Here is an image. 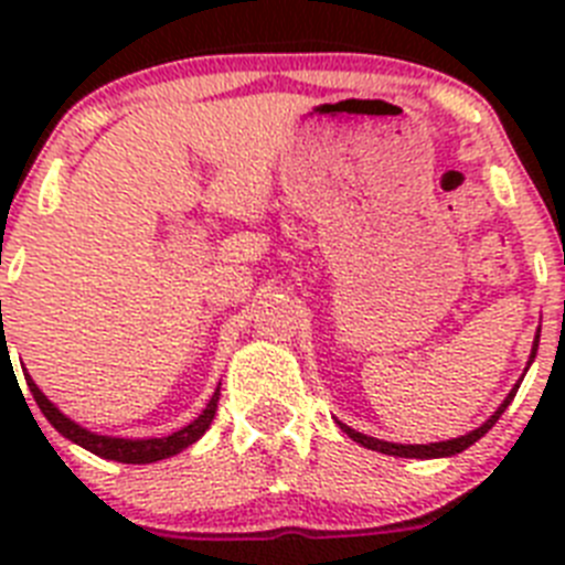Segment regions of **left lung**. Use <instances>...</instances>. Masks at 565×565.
<instances>
[{
	"mask_svg": "<svg viewBox=\"0 0 565 565\" xmlns=\"http://www.w3.org/2000/svg\"><path fill=\"white\" fill-rule=\"evenodd\" d=\"M537 342H541V328H537L535 342H532V353H529L526 371H529V364L535 362V356H537ZM523 376H526V373H523ZM523 376H521V382H523ZM521 382H518L515 387L509 391V396L503 398L501 407H498V411L492 413V416H489L487 422L481 424V427H476V430H469L467 436L450 438V441H436V444H393V441H382V438L364 436V433L353 430V427H348V424H342V422H337V424H339V427H342L344 433H348V438H353V441L362 444V447H367V450L384 452V456H396V458H450V456H456V452H463V450H467V447H472V444H476L478 438H483L489 430H492V427H495V422H498V418H501V413L507 411L509 402L515 398V393H518V387H521Z\"/></svg>",
	"mask_w": 565,
	"mask_h": 565,
	"instance_id": "obj_1",
	"label": "left lung"
}]
</instances>
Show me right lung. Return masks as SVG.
Listing matches in <instances>:
<instances>
[{
    "label": "right lung",
    "mask_w": 565,
    "mask_h": 565,
    "mask_svg": "<svg viewBox=\"0 0 565 565\" xmlns=\"http://www.w3.org/2000/svg\"><path fill=\"white\" fill-rule=\"evenodd\" d=\"M24 379H28V387H30V393H33V398H36L39 411L44 413V418H47V422L53 424V427H56L64 438H70L73 444H78V447L89 450L93 456L107 458V461H121V463L163 461V458H172V456H178V452L186 450V447H192V444L209 430V424H212V418H214V411H217V398H221V387H217V391H214V396L209 398L206 407H203L201 416L194 418L192 424H186V427H181L178 433H172V436L118 438V436H102V433L87 430V427H82V424L73 422L70 416H64L56 404L50 402V398L39 391V384L33 382V379L30 376H24Z\"/></svg>",
    "instance_id": "right-lung-1"
}]
</instances>
